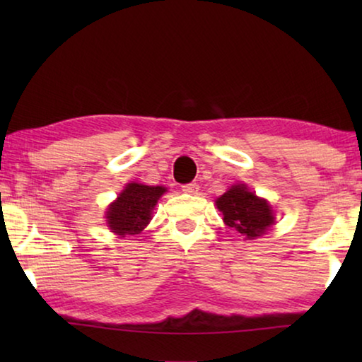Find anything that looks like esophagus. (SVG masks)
<instances>
[{
  "mask_svg": "<svg viewBox=\"0 0 362 362\" xmlns=\"http://www.w3.org/2000/svg\"><path fill=\"white\" fill-rule=\"evenodd\" d=\"M198 189H199V185H198V183H194V182L185 183V185H182V192H183V193L194 194V193H198Z\"/></svg>",
  "mask_w": 362,
  "mask_h": 362,
  "instance_id": "obj_1",
  "label": "esophagus"
}]
</instances>
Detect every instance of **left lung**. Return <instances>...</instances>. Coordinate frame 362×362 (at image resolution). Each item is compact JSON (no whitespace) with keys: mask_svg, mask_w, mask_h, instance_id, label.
<instances>
[{"mask_svg":"<svg viewBox=\"0 0 362 362\" xmlns=\"http://www.w3.org/2000/svg\"><path fill=\"white\" fill-rule=\"evenodd\" d=\"M225 223L247 240L260 236L274 223L272 207L265 199L247 192L246 185H235L216 201Z\"/></svg>","mask_w":362,"mask_h":362,"instance_id":"left-lung-1","label":"left lung"}]
</instances>
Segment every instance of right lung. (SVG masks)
<instances>
[{
  "mask_svg": "<svg viewBox=\"0 0 362 362\" xmlns=\"http://www.w3.org/2000/svg\"><path fill=\"white\" fill-rule=\"evenodd\" d=\"M166 188L129 183L107 211V223L115 233L139 235L151 218V211Z\"/></svg>",
  "mask_w": 362,
  "mask_h": 362,
  "instance_id": "1",
  "label": "right lung"
}]
</instances>
